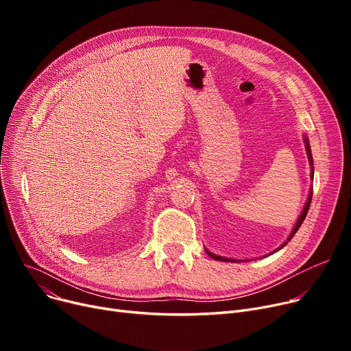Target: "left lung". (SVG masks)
<instances>
[{"label":"left lung","instance_id":"8db88e82","mask_svg":"<svg viewBox=\"0 0 351 351\" xmlns=\"http://www.w3.org/2000/svg\"><path fill=\"white\" fill-rule=\"evenodd\" d=\"M303 141H304V146H306V152H307V158H308V163H310V168H311V172H310V176H311V179H313V176H315V168H313V156H311V149H310V143H308V138L304 135L303 136ZM311 196H313V188H310V192H308V196H307V200H306V204H304V208H303V210H302V213H300V216H299V219H298V222L294 223V226H293V230L290 232V234H289V237H287V241L285 242V243H282L278 249L276 250H273L271 253H269V254H273V253H276L278 250H280V249H283L286 245H287V242L290 241V239L294 236V233H296L298 230H299V228L302 226V223H303V220H304V217H306V215H307V212H308V208H310V202H311ZM206 250V253L210 256V257H213L215 261H220V262H249V261H239V259H232V257H225V256H219V254H215V253H212V252H209L208 249H205ZM267 254V256H269Z\"/></svg>","mask_w":351,"mask_h":351}]
</instances>
